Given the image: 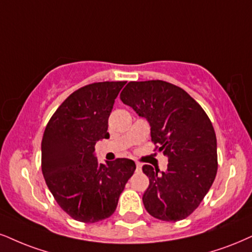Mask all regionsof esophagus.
Listing matches in <instances>:
<instances>
[{
	"label": "esophagus",
	"instance_id": "esophagus-1",
	"mask_svg": "<svg viewBox=\"0 0 252 252\" xmlns=\"http://www.w3.org/2000/svg\"><path fill=\"white\" fill-rule=\"evenodd\" d=\"M135 164H136V170H141V164L139 162H136Z\"/></svg>",
	"mask_w": 252,
	"mask_h": 252
}]
</instances>
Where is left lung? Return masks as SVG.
<instances>
[{"instance_id": "obj_1", "label": "left lung", "mask_w": 252, "mask_h": 252, "mask_svg": "<svg viewBox=\"0 0 252 252\" xmlns=\"http://www.w3.org/2000/svg\"><path fill=\"white\" fill-rule=\"evenodd\" d=\"M151 126V138L168 158L166 172L150 164L142 202L150 215L176 222L194 212L212 187L217 173V142L212 121L185 90L163 80L129 82L120 93Z\"/></svg>"}]
</instances>
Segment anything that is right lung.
<instances>
[{
  "instance_id": "obj_1",
  "label": "right lung",
  "mask_w": 252,
  "mask_h": 252,
  "mask_svg": "<svg viewBox=\"0 0 252 252\" xmlns=\"http://www.w3.org/2000/svg\"><path fill=\"white\" fill-rule=\"evenodd\" d=\"M126 82H101L70 94L49 120L42 139V172L49 190L73 220L95 223L116 212L135 170L134 161L99 163L94 146L108 139V117Z\"/></svg>"
}]
</instances>
